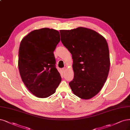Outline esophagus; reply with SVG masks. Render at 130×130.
<instances>
[{"label":"esophagus","instance_id":"34e87169","mask_svg":"<svg viewBox=\"0 0 130 130\" xmlns=\"http://www.w3.org/2000/svg\"><path fill=\"white\" fill-rule=\"evenodd\" d=\"M62 71H63V72H64V71H66V68H65V67H64V68H62Z\"/></svg>","mask_w":130,"mask_h":130}]
</instances>
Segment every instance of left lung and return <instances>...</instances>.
<instances>
[{
  "mask_svg": "<svg viewBox=\"0 0 130 130\" xmlns=\"http://www.w3.org/2000/svg\"><path fill=\"white\" fill-rule=\"evenodd\" d=\"M61 42L72 55L74 77L69 84L76 96L88 100L105 83L110 69L109 47L105 39L84 27L61 30Z\"/></svg>",
  "mask_w": 130,
  "mask_h": 130,
  "instance_id": "obj_1",
  "label": "left lung"
}]
</instances>
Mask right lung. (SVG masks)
<instances>
[{
  "label": "right lung",
  "instance_id": "obj_1",
  "mask_svg": "<svg viewBox=\"0 0 130 130\" xmlns=\"http://www.w3.org/2000/svg\"><path fill=\"white\" fill-rule=\"evenodd\" d=\"M60 41L59 31L44 28L32 31L21 41L18 59L21 77L27 88L39 98L53 95L61 81L54 54Z\"/></svg>",
  "mask_w": 130,
  "mask_h": 130
}]
</instances>
